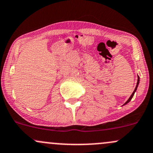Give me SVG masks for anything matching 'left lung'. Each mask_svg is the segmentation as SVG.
I'll return each mask as SVG.
<instances>
[{
    "instance_id": "1",
    "label": "left lung",
    "mask_w": 153,
    "mask_h": 153,
    "mask_svg": "<svg viewBox=\"0 0 153 153\" xmlns=\"http://www.w3.org/2000/svg\"><path fill=\"white\" fill-rule=\"evenodd\" d=\"M139 77L138 76V80H137V85H136V88H135V89H134V92H133V93H132V94H131V97H129V99H128V100H127V101L125 102V104H124V105H126V104H127V103H128V102H130V101H131V99H132V98H133V97H134V93H135V92H136V91H137V87H138V85H139Z\"/></svg>"
}]
</instances>
